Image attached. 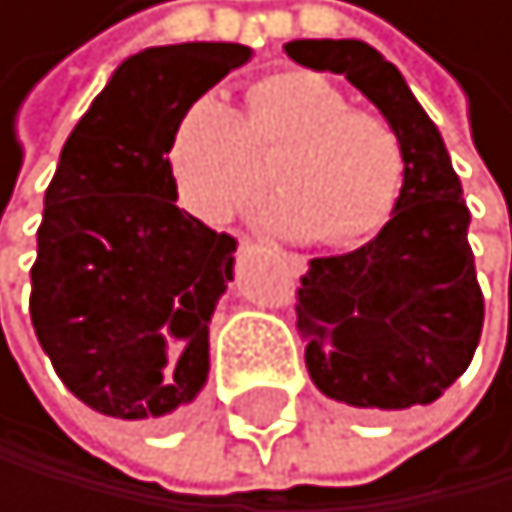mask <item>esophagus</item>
<instances>
[{
  "label": "esophagus",
  "instance_id": "obj_1",
  "mask_svg": "<svg viewBox=\"0 0 512 512\" xmlns=\"http://www.w3.org/2000/svg\"><path fill=\"white\" fill-rule=\"evenodd\" d=\"M278 259L285 262L291 275H304V272H307V259L298 256V253H278Z\"/></svg>",
  "mask_w": 512,
  "mask_h": 512
}]
</instances>
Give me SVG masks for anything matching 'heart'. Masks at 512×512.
Here are the masks:
<instances>
[{
    "label": "heart",
    "instance_id": "obj_1",
    "mask_svg": "<svg viewBox=\"0 0 512 512\" xmlns=\"http://www.w3.org/2000/svg\"><path fill=\"white\" fill-rule=\"evenodd\" d=\"M169 172L182 205L221 224L266 189L278 198L266 221L278 234H311L323 246H356L391 221L404 189V147L372 111L314 70L256 79L234 115L221 95H201L169 137Z\"/></svg>",
    "mask_w": 512,
    "mask_h": 512
}]
</instances>
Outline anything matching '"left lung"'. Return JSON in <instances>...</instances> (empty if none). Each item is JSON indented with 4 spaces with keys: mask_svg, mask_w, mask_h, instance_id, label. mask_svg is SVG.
<instances>
[{
    "mask_svg": "<svg viewBox=\"0 0 512 512\" xmlns=\"http://www.w3.org/2000/svg\"><path fill=\"white\" fill-rule=\"evenodd\" d=\"M285 54L346 76L404 147V189L375 240L311 259L298 288V330L314 385L349 407L433 404L475 356L484 298L462 198L439 127L401 70L365 41H288Z\"/></svg>",
    "mask_w": 512,
    "mask_h": 512,
    "instance_id": "8db88e82",
    "label": "left lung"
}]
</instances>
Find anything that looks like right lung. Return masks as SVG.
<instances>
[{
  "instance_id": "obj_1",
  "label": "right lung",
  "mask_w": 512,
  "mask_h": 512,
  "mask_svg": "<svg viewBox=\"0 0 512 512\" xmlns=\"http://www.w3.org/2000/svg\"><path fill=\"white\" fill-rule=\"evenodd\" d=\"M250 57L224 41L140 50L60 150L31 323L63 385L105 417L163 420L208 381V323L237 240L176 205L166 150L182 111Z\"/></svg>"
}]
</instances>
